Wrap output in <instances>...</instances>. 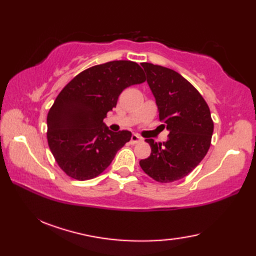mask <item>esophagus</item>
<instances>
[{"label": "esophagus", "mask_w": 256, "mask_h": 256, "mask_svg": "<svg viewBox=\"0 0 256 256\" xmlns=\"http://www.w3.org/2000/svg\"><path fill=\"white\" fill-rule=\"evenodd\" d=\"M140 140H142V138L138 136V134H133L132 135V138H131V143L132 144H136V143L140 142Z\"/></svg>", "instance_id": "obj_1"}]
</instances>
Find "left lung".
<instances>
[{"label":"left lung","mask_w":256,"mask_h":256,"mask_svg":"<svg viewBox=\"0 0 256 256\" xmlns=\"http://www.w3.org/2000/svg\"><path fill=\"white\" fill-rule=\"evenodd\" d=\"M158 108L160 120L170 134L166 142L146 140L152 148L142 170L158 182H172L192 172L208 152L214 122L210 108L197 89L175 70L142 62Z\"/></svg>","instance_id":"1"}]
</instances>
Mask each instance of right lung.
I'll list each match as a JSON object with an SVG mask.
<instances>
[{"instance_id":"right-lung-1","label":"right lung","mask_w":256,"mask_h":256,"mask_svg":"<svg viewBox=\"0 0 256 256\" xmlns=\"http://www.w3.org/2000/svg\"><path fill=\"white\" fill-rule=\"evenodd\" d=\"M145 80L136 62L116 60L84 70L62 90L48 112L47 140L68 176L86 180L100 175L131 140V132H112L103 118L125 88Z\"/></svg>"}]
</instances>
